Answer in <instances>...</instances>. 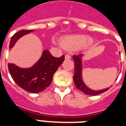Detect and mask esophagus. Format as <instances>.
I'll return each mask as SVG.
<instances>
[{"label":"esophagus","mask_w":126,"mask_h":126,"mask_svg":"<svg viewBox=\"0 0 126 126\" xmlns=\"http://www.w3.org/2000/svg\"><path fill=\"white\" fill-rule=\"evenodd\" d=\"M65 59H71V56L69 55H65Z\"/></svg>","instance_id":"obj_1"}]
</instances>
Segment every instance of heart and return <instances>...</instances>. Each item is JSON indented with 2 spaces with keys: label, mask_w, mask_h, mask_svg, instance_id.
<instances>
[{
  "label": "heart",
  "mask_w": 126,
  "mask_h": 126,
  "mask_svg": "<svg viewBox=\"0 0 126 126\" xmlns=\"http://www.w3.org/2000/svg\"><path fill=\"white\" fill-rule=\"evenodd\" d=\"M93 42L94 40L92 38L84 34L68 35L61 39V45L67 48H78L81 47H90L93 44Z\"/></svg>",
  "instance_id": "heart-1"
}]
</instances>
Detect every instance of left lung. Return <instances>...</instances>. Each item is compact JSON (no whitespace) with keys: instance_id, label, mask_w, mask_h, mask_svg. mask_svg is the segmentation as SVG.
<instances>
[{"instance_id":"left-lung-1","label":"left lung","mask_w":126,"mask_h":126,"mask_svg":"<svg viewBox=\"0 0 126 126\" xmlns=\"http://www.w3.org/2000/svg\"><path fill=\"white\" fill-rule=\"evenodd\" d=\"M83 56H84L83 53H79L78 55H74L73 56V59H74V62H75L74 63L75 71H74L73 79H74V82L76 87L78 90L82 91V93H84L85 94L92 95V96L100 94L101 93L108 90L110 88V87L106 88H104V89H102V90H93L89 87H88L86 84H85V82L83 80V77H82V70H83L82 58H83ZM117 78L115 79V80ZM111 86H112V85L111 86Z\"/></svg>"}]
</instances>
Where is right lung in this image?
Masks as SVG:
<instances>
[{
  "label": "right lung",
  "mask_w": 126,
  "mask_h": 126,
  "mask_svg": "<svg viewBox=\"0 0 126 126\" xmlns=\"http://www.w3.org/2000/svg\"><path fill=\"white\" fill-rule=\"evenodd\" d=\"M33 31L20 30L15 33L10 41V49L15 46L19 39ZM64 59V55L55 57L49 50H44L38 61L30 67L21 68L14 63H9L8 68L12 78L19 87L30 93H38L49 86L53 75Z\"/></svg>",
  "instance_id": "1"
}]
</instances>
